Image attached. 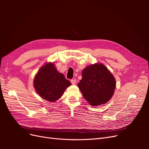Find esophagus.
I'll return each instance as SVG.
<instances>
[{"label": "esophagus", "mask_w": 149, "mask_h": 149, "mask_svg": "<svg viewBox=\"0 0 149 149\" xmlns=\"http://www.w3.org/2000/svg\"><path fill=\"white\" fill-rule=\"evenodd\" d=\"M71 84H75L76 83V80L75 79H71Z\"/></svg>", "instance_id": "34e87169"}]
</instances>
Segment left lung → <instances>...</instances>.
Listing matches in <instances>:
<instances>
[{"label": "left lung", "instance_id": "obj_1", "mask_svg": "<svg viewBox=\"0 0 149 149\" xmlns=\"http://www.w3.org/2000/svg\"><path fill=\"white\" fill-rule=\"evenodd\" d=\"M114 76L101 63L88 66L82 71V79L78 86L90 105L100 106L112 97L116 89Z\"/></svg>", "mask_w": 149, "mask_h": 149}]
</instances>
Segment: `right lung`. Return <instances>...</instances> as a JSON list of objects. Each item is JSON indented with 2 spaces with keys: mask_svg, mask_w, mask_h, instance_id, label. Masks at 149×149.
<instances>
[{
  "mask_svg": "<svg viewBox=\"0 0 149 149\" xmlns=\"http://www.w3.org/2000/svg\"><path fill=\"white\" fill-rule=\"evenodd\" d=\"M63 74L59 73L53 63L44 65L35 75L33 85L39 96L49 102L56 101L71 85Z\"/></svg>",
  "mask_w": 149,
  "mask_h": 149,
  "instance_id": "obj_1",
  "label": "right lung"
}]
</instances>
